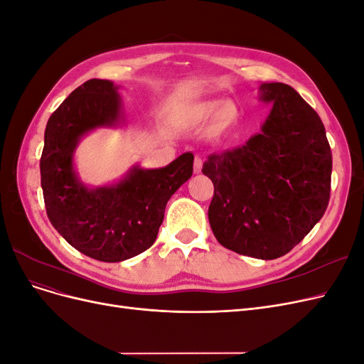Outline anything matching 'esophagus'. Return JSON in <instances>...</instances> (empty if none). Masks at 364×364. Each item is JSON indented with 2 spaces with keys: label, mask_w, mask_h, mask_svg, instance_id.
Instances as JSON below:
<instances>
[{
  "label": "esophagus",
  "mask_w": 364,
  "mask_h": 364,
  "mask_svg": "<svg viewBox=\"0 0 364 364\" xmlns=\"http://www.w3.org/2000/svg\"><path fill=\"white\" fill-rule=\"evenodd\" d=\"M203 167V159L200 156L194 158V173H200Z\"/></svg>",
  "instance_id": "obj_1"
}]
</instances>
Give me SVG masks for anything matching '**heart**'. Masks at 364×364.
Masks as SVG:
<instances>
[{"instance_id": "heart-1", "label": "heart", "mask_w": 364, "mask_h": 364, "mask_svg": "<svg viewBox=\"0 0 364 364\" xmlns=\"http://www.w3.org/2000/svg\"><path fill=\"white\" fill-rule=\"evenodd\" d=\"M213 114L215 115L213 117L214 127L218 130H226L237 123L240 111L237 105L232 102L220 103V102L211 100V102L197 105L191 111L190 117L194 121H206L208 118H211Z\"/></svg>"}]
</instances>
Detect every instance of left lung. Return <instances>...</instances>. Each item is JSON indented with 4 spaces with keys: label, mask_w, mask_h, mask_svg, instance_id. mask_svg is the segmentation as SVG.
<instances>
[{
    "label": "left lung",
    "mask_w": 364,
    "mask_h": 364,
    "mask_svg": "<svg viewBox=\"0 0 364 364\" xmlns=\"http://www.w3.org/2000/svg\"><path fill=\"white\" fill-rule=\"evenodd\" d=\"M259 100L273 105L259 134L209 155L202 173L214 183L208 218L218 243L274 259L325 214L333 155L321 117L291 86L262 83Z\"/></svg>",
    "instance_id": "obj_1"
}]
</instances>
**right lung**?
I'll return each instance as SVG.
<instances>
[{"label": "right lung", "mask_w": 364, "mask_h": 364, "mask_svg": "<svg viewBox=\"0 0 364 364\" xmlns=\"http://www.w3.org/2000/svg\"><path fill=\"white\" fill-rule=\"evenodd\" d=\"M121 118L118 86L87 80L48 118L41 156V185L51 225L74 249L105 262L136 257L155 243L165 205L193 174L194 156L186 151L167 167L135 165L115 183L85 185L74 170L77 146L95 129L119 126Z\"/></svg>", "instance_id": "right-lung-1"}]
</instances>
